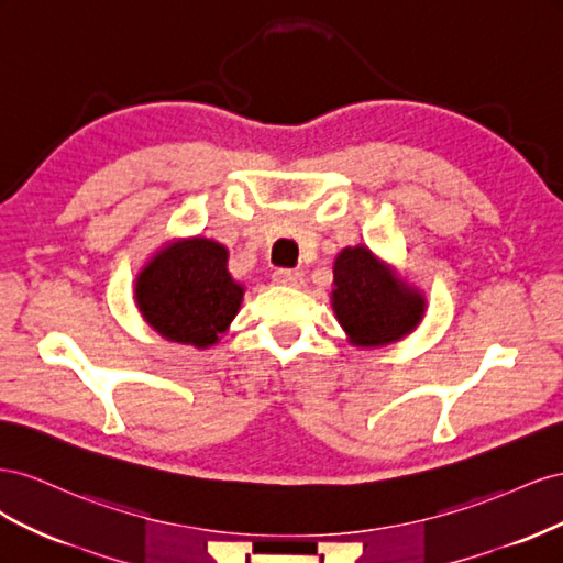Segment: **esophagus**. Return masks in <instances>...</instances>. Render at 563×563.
Segmentation results:
<instances>
[{
	"label": "esophagus",
	"mask_w": 563,
	"mask_h": 563,
	"mask_svg": "<svg viewBox=\"0 0 563 563\" xmlns=\"http://www.w3.org/2000/svg\"><path fill=\"white\" fill-rule=\"evenodd\" d=\"M275 282H277V284H284V286H291V288H300L302 282H305V277H302L300 269L279 267V269L275 272Z\"/></svg>",
	"instance_id": "obj_1"
}]
</instances>
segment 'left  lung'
Listing matches in <instances>:
<instances>
[{"label": "left lung", "mask_w": 563, "mask_h": 563, "mask_svg": "<svg viewBox=\"0 0 563 563\" xmlns=\"http://www.w3.org/2000/svg\"><path fill=\"white\" fill-rule=\"evenodd\" d=\"M331 308L347 343L376 350L413 333L428 312V298L366 244L335 255Z\"/></svg>", "instance_id": "1"}]
</instances>
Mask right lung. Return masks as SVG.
<instances>
[{
    "instance_id": "right-lung-1",
    "label": "right lung",
    "mask_w": 563,
    "mask_h": 563,
    "mask_svg": "<svg viewBox=\"0 0 563 563\" xmlns=\"http://www.w3.org/2000/svg\"><path fill=\"white\" fill-rule=\"evenodd\" d=\"M230 251L209 236L162 244L135 275L133 300L168 343L213 347L242 310L246 288L228 269Z\"/></svg>"
}]
</instances>
